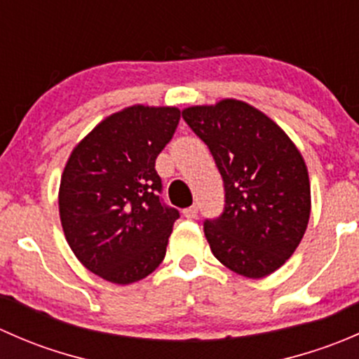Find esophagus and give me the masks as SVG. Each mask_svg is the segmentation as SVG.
Masks as SVG:
<instances>
[{
    "label": "esophagus",
    "mask_w": 359,
    "mask_h": 359,
    "mask_svg": "<svg viewBox=\"0 0 359 359\" xmlns=\"http://www.w3.org/2000/svg\"><path fill=\"white\" fill-rule=\"evenodd\" d=\"M182 213H184V217H186V219H194V217L198 215V206L196 205L189 206V208L184 210Z\"/></svg>",
    "instance_id": "1"
}]
</instances>
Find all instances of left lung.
<instances>
[{
	"instance_id": "left-lung-1",
	"label": "left lung",
	"mask_w": 359,
	"mask_h": 359,
	"mask_svg": "<svg viewBox=\"0 0 359 359\" xmlns=\"http://www.w3.org/2000/svg\"><path fill=\"white\" fill-rule=\"evenodd\" d=\"M182 118L208 146L224 180L222 215L205 220L212 253L241 276L274 273L299 247L309 222L302 154L273 119L241 100L187 107Z\"/></svg>"
}]
</instances>
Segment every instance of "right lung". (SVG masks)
<instances>
[{"label":"right lung","instance_id":"1","mask_svg":"<svg viewBox=\"0 0 359 359\" xmlns=\"http://www.w3.org/2000/svg\"><path fill=\"white\" fill-rule=\"evenodd\" d=\"M179 119L177 107H126L100 121L67 159L60 222L79 262L102 280L135 283L165 259L179 210L161 203L154 165Z\"/></svg>","mask_w":359,"mask_h":359}]
</instances>
